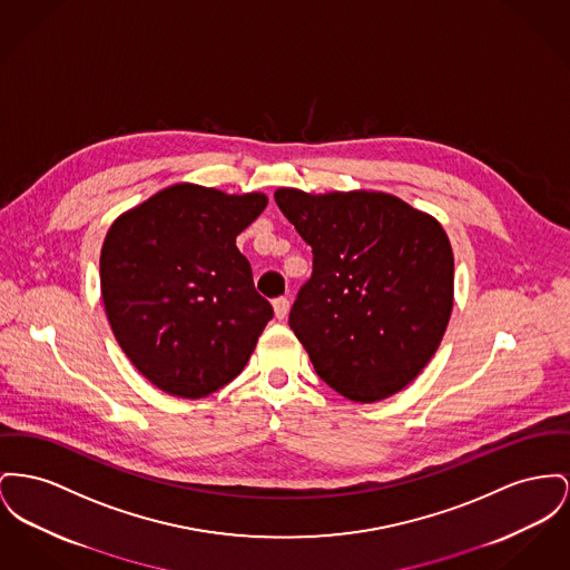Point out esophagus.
I'll use <instances>...</instances> for the list:
<instances>
[{
  "mask_svg": "<svg viewBox=\"0 0 570 570\" xmlns=\"http://www.w3.org/2000/svg\"><path fill=\"white\" fill-rule=\"evenodd\" d=\"M288 307H291V302H288L286 297H277V299H273V309H275V316H277V318H286Z\"/></svg>",
  "mask_w": 570,
  "mask_h": 570,
  "instance_id": "obj_1",
  "label": "esophagus"
}]
</instances>
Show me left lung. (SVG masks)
I'll use <instances>...</instances> for the list:
<instances>
[{"instance_id": "left-lung-1", "label": "left lung", "mask_w": 570, "mask_h": 570, "mask_svg": "<svg viewBox=\"0 0 570 570\" xmlns=\"http://www.w3.org/2000/svg\"><path fill=\"white\" fill-rule=\"evenodd\" d=\"M275 202L314 256L288 325L316 374L348 401L401 392L435 355L452 314L443 228L390 194L277 189Z\"/></svg>"}]
</instances>
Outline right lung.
Here are the masks:
<instances>
[{
  "mask_svg": "<svg viewBox=\"0 0 570 570\" xmlns=\"http://www.w3.org/2000/svg\"><path fill=\"white\" fill-rule=\"evenodd\" d=\"M265 206L263 194L183 183L118 217L105 236L111 332L135 368L171 396L202 399L230 383L273 318L236 247Z\"/></svg>",
  "mask_w": 570,
  "mask_h": 570,
  "instance_id": "add662e5",
  "label": "right lung"
}]
</instances>
